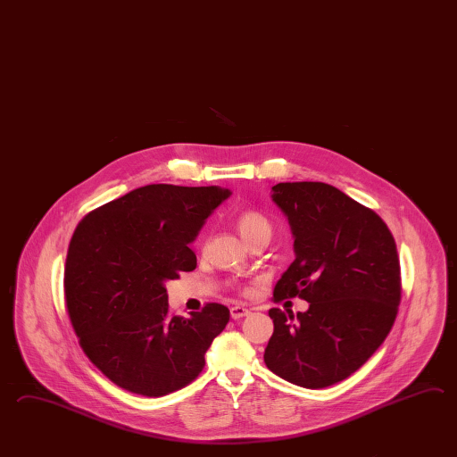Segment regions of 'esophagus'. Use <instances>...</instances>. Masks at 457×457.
<instances>
[{
    "mask_svg": "<svg viewBox=\"0 0 457 457\" xmlns=\"http://www.w3.org/2000/svg\"><path fill=\"white\" fill-rule=\"evenodd\" d=\"M247 314H251V311L247 308H244V306H233V308H231V317H233L234 320H236V319H241V317H245Z\"/></svg>",
    "mask_w": 457,
    "mask_h": 457,
    "instance_id": "34e87169",
    "label": "esophagus"
}]
</instances>
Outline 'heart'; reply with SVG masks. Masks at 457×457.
Listing matches in <instances>:
<instances>
[{"label": "heart", "instance_id": "heart-1", "mask_svg": "<svg viewBox=\"0 0 457 457\" xmlns=\"http://www.w3.org/2000/svg\"><path fill=\"white\" fill-rule=\"evenodd\" d=\"M234 223L247 243H252L257 237H270L273 231V226L267 214L255 208L241 210L234 216Z\"/></svg>", "mask_w": 457, "mask_h": 457}]
</instances>
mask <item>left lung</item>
Returning a JSON list of instances; mask_svg holds the SVG:
<instances>
[{"label": "left lung", "instance_id": "8db88e82", "mask_svg": "<svg viewBox=\"0 0 457 457\" xmlns=\"http://www.w3.org/2000/svg\"><path fill=\"white\" fill-rule=\"evenodd\" d=\"M273 202L288 216L296 259L273 301H308L306 312L271 308L263 361L308 389L344 381L391 332L401 303V262L387 224L324 182H281Z\"/></svg>", "mask_w": 457, "mask_h": 457}]
</instances>
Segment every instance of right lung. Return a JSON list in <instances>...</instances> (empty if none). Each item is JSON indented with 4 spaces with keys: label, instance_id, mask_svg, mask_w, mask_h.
I'll return each mask as SVG.
<instances>
[{
    "label": "right lung",
    "instance_id": "1",
    "mask_svg": "<svg viewBox=\"0 0 457 457\" xmlns=\"http://www.w3.org/2000/svg\"><path fill=\"white\" fill-rule=\"evenodd\" d=\"M229 190L153 184L96 208L76 226L65 263V301L91 363L125 391L161 397L186 387L229 322L206 303L172 316L164 283L196 267L195 239Z\"/></svg>",
    "mask_w": 457,
    "mask_h": 457
}]
</instances>
